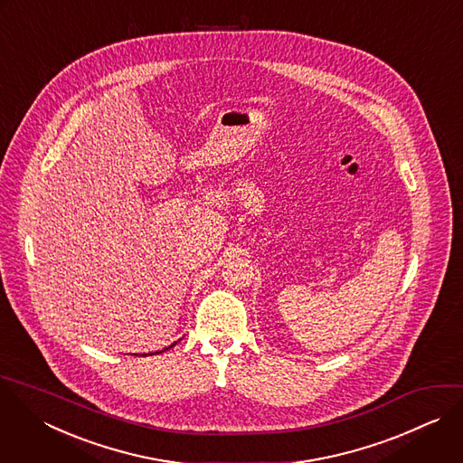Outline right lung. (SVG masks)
<instances>
[{"label":"right lung","mask_w":463,"mask_h":463,"mask_svg":"<svg viewBox=\"0 0 463 463\" xmlns=\"http://www.w3.org/2000/svg\"><path fill=\"white\" fill-rule=\"evenodd\" d=\"M174 345H175V344H172V345H168V347H165V349H170V347H174ZM157 353H163V351H157ZM150 354H152V353H150ZM154 354H156V353H154Z\"/></svg>","instance_id":"1"}]
</instances>
